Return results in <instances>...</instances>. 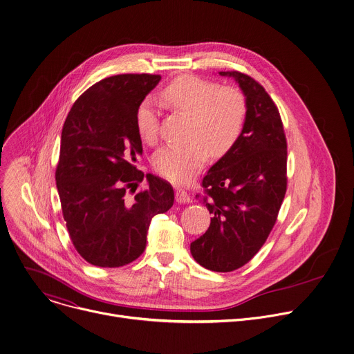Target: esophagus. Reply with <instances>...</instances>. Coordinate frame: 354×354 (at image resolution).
I'll use <instances>...</instances> for the list:
<instances>
[{
  "instance_id": "esophagus-1",
  "label": "esophagus",
  "mask_w": 354,
  "mask_h": 354,
  "mask_svg": "<svg viewBox=\"0 0 354 354\" xmlns=\"http://www.w3.org/2000/svg\"><path fill=\"white\" fill-rule=\"evenodd\" d=\"M175 198H176L178 203H189V201H190V194L187 192H185L183 189H176Z\"/></svg>"
}]
</instances>
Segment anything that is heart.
I'll return each instance as SVG.
<instances>
[{
  "mask_svg": "<svg viewBox=\"0 0 354 354\" xmlns=\"http://www.w3.org/2000/svg\"><path fill=\"white\" fill-rule=\"evenodd\" d=\"M161 96L171 109L190 118L187 138L192 141L162 148L154 158V168L167 180L185 185L203 168L209 151L214 157L224 156L239 138L248 113L246 97L236 86H221L193 75L175 78ZM136 126L142 141H157L158 118L151 99L140 104Z\"/></svg>",
  "mask_w": 354,
  "mask_h": 354,
  "instance_id": "obj_1",
  "label": "heart"
}]
</instances>
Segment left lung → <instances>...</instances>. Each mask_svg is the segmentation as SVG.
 <instances>
[{
    "label": "left lung",
    "mask_w": 354,
    "mask_h": 354,
    "mask_svg": "<svg viewBox=\"0 0 354 354\" xmlns=\"http://www.w3.org/2000/svg\"><path fill=\"white\" fill-rule=\"evenodd\" d=\"M220 75L238 82L248 113L239 138L201 182L213 218L190 252L198 265L224 273L254 258L276 224L287 190V141L279 109L258 81L239 71Z\"/></svg>",
    "instance_id": "1"
}]
</instances>
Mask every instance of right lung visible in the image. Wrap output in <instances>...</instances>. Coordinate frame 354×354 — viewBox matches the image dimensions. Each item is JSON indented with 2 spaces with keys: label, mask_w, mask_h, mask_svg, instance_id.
<instances>
[{
  "label": "right lung",
  "mask_w": 354,
  "mask_h": 354,
  "mask_svg": "<svg viewBox=\"0 0 354 354\" xmlns=\"http://www.w3.org/2000/svg\"><path fill=\"white\" fill-rule=\"evenodd\" d=\"M161 75L120 74L88 88L62 131L56 183L78 254L99 268H120L145 249L151 218L174 205L164 179L136 168L142 154L136 113ZM147 187L130 199L138 183Z\"/></svg>",
  "instance_id": "right-lung-1"
}]
</instances>
